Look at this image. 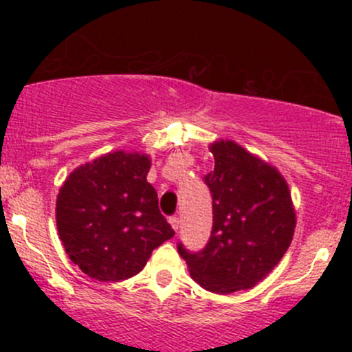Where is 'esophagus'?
Returning <instances> with one entry per match:
<instances>
[{
    "label": "esophagus",
    "mask_w": 352,
    "mask_h": 352,
    "mask_svg": "<svg viewBox=\"0 0 352 352\" xmlns=\"http://www.w3.org/2000/svg\"><path fill=\"white\" fill-rule=\"evenodd\" d=\"M168 221H170V225H172V228L175 230V232H179V228H180V219L177 218V216H170Z\"/></svg>",
    "instance_id": "esophagus-1"
}]
</instances>
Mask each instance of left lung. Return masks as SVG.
I'll return each mask as SVG.
<instances>
[{"label": "left lung", "mask_w": 352, "mask_h": 352, "mask_svg": "<svg viewBox=\"0 0 352 352\" xmlns=\"http://www.w3.org/2000/svg\"><path fill=\"white\" fill-rule=\"evenodd\" d=\"M214 170L204 175L212 199L211 236L204 248L179 254L204 289L230 294L265 278L293 240L294 216L286 180L274 166L233 141L211 146Z\"/></svg>", "instance_id": "8db88e82"}]
</instances>
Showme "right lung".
Masks as SVG:
<instances>
[{
    "instance_id": "1",
    "label": "right lung",
    "mask_w": 352,
    "mask_h": 352,
    "mask_svg": "<svg viewBox=\"0 0 352 352\" xmlns=\"http://www.w3.org/2000/svg\"><path fill=\"white\" fill-rule=\"evenodd\" d=\"M148 170V156L116 151L74 170L59 190V239L90 278H133L151 252L175 235L146 182Z\"/></svg>"
}]
</instances>
